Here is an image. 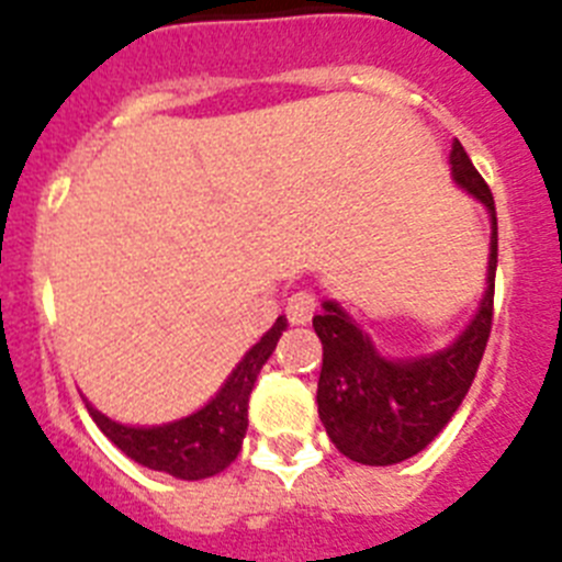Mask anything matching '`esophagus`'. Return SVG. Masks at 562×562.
Here are the masks:
<instances>
[{
  "mask_svg": "<svg viewBox=\"0 0 562 562\" xmlns=\"http://www.w3.org/2000/svg\"><path fill=\"white\" fill-rule=\"evenodd\" d=\"M317 310V297L310 290H297L286 297V317L292 326H306Z\"/></svg>",
  "mask_w": 562,
  "mask_h": 562,
  "instance_id": "obj_1",
  "label": "esophagus"
}]
</instances>
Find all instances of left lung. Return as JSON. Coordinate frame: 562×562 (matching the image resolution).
Returning a JSON list of instances; mask_svg holds the SVG:
<instances>
[{"instance_id": "8db88e82", "label": "left lung", "mask_w": 562, "mask_h": 562, "mask_svg": "<svg viewBox=\"0 0 562 562\" xmlns=\"http://www.w3.org/2000/svg\"><path fill=\"white\" fill-rule=\"evenodd\" d=\"M450 162L453 180L473 193L493 220L486 292L470 326L436 355L389 360L335 301H324V312L312 317L315 335L324 342L317 414L335 448L357 464H400L428 448L459 411L490 340L498 267L495 202L459 140Z\"/></svg>"}]
</instances>
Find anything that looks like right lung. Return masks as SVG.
I'll return each mask as SVG.
<instances>
[{"label":"right lung","instance_id":"right-lung-1","mask_svg":"<svg viewBox=\"0 0 562 562\" xmlns=\"http://www.w3.org/2000/svg\"><path fill=\"white\" fill-rule=\"evenodd\" d=\"M284 329L286 317H278L272 329L241 357L220 394L196 414L182 416L168 425H154V428H128V425L103 416L87 402L89 416L95 419V425L114 448L123 450L137 464L182 481L211 479V475L222 473L241 450V439L247 434L250 391L261 366L276 351V342Z\"/></svg>","mask_w":562,"mask_h":562}]
</instances>
